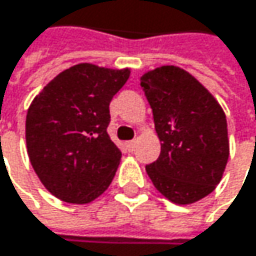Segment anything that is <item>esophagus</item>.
Masks as SVG:
<instances>
[{
	"instance_id": "obj_1",
	"label": "esophagus",
	"mask_w": 256,
	"mask_h": 256,
	"mask_svg": "<svg viewBox=\"0 0 256 256\" xmlns=\"http://www.w3.org/2000/svg\"><path fill=\"white\" fill-rule=\"evenodd\" d=\"M134 145H136V140H128V144H126L128 151H133L134 150Z\"/></svg>"
}]
</instances>
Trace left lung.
Wrapping results in <instances>:
<instances>
[{
  "instance_id": "left-lung-1",
  "label": "left lung",
  "mask_w": 256,
  "mask_h": 256,
  "mask_svg": "<svg viewBox=\"0 0 256 256\" xmlns=\"http://www.w3.org/2000/svg\"><path fill=\"white\" fill-rule=\"evenodd\" d=\"M140 86L162 142L146 174L158 192L176 204L209 196L221 182L230 142L226 112L214 94L185 70L164 65L145 72Z\"/></svg>"
}]
</instances>
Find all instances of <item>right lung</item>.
I'll return each mask as SVG.
<instances>
[{
  "label": "right lung",
  "instance_id": "1",
  "mask_svg": "<svg viewBox=\"0 0 256 256\" xmlns=\"http://www.w3.org/2000/svg\"><path fill=\"white\" fill-rule=\"evenodd\" d=\"M130 70L78 64L30 102L26 148L41 184L59 200L86 204L106 191L122 160L110 139V102Z\"/></svg>",
  "mask_w": 256,
  "mask_h": 256
}]
</instances>
